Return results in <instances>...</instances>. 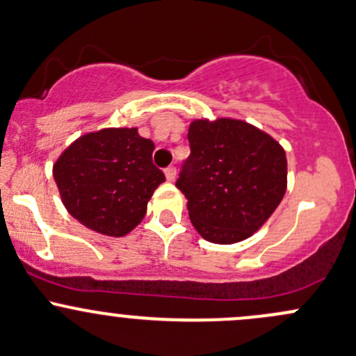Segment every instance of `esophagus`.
<instances>
[{
	"label": "esophagus",
	"instance_id": "34e87169",
	"mask_svg": "<svg viewBox=\"0 0 356 356\" xmlns=\"http://www.w3.org/2000/svg\"><path fill=\"white\" fill-rule=\"evenodd\" d=\"M164 175H166L168 181H173V179L177 178V168H175V166L166 168V170H164Z\"/></svg>",
	"mask_w": 356,
	"mask_h": 356
}]
</instances>
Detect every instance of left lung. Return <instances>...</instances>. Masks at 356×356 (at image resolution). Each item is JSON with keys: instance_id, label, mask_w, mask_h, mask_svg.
I'll return each instance as SVG.
<instances>
[{"instance_id": "1", "label": "left lung", "mask_w": 356, "mask_h": 356, "mask_svg": "<svg viewBox=\"0 0 356 356\" xmlns=\"http://www.w3.org/2000/svg\"><path fill=\"white\" fill-rule=\"evenodd\" d=\"M190 156L177 188L198 234L216 244L248 239L286 190L285 151L273 137L236 118L193 120Z\"/></svg>"}]
</instances>
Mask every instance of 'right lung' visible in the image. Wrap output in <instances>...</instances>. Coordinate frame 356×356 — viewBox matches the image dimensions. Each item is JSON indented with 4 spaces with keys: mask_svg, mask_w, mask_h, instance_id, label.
<instances>
[{
    "mask_svg": "<svg viewBox=\"0 0 356 356\" xmlns=\"http://www.w3.org/2000/svg\"><path fill=\"white\" fill-rule=\"evenodd\" d=\"M152 151L154 143L136 127L102 129L76 139L52 170L64 207L91 231L129 234L166 179L152 164Z\"/></svg>",
    "mask_w": 356,
    "mask_h": 356,
    "instance_id": "right-lung-1",
    "label": "right lung"
}]
</instances>
